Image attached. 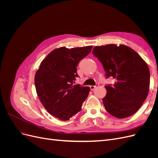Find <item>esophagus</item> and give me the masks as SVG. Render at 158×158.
I'll return each instance as SVG.
<instances>
[{"label":"esophagus","instance_id":"1","mask_svg":"<svg viewBox=\"0 0 158 158\" xmlns=\"http://www.w3.org/2000/svg\"><path fill=\"white\" fill-rule=\"evenodd\" d=\"M98 86H99V84H96V85H90V89H92V90H94L95 88H96V87H98Z\"/></svg>","mask_w":158,"mask_h":158}]
</instances>
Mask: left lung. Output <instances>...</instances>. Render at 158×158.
I'll return each instance as SVG.
<instances>
[{
	"label": "left lung",
	"mask_w": 158,
	"mask_h": 158,
	"mask_svg": "<svg viewBox=\"0 0 158 158\" xmlns=\"http://www.w3.org/2000/svg\"><path fill=\"white\" fill-rule=\"evenodd\" d=\"M93 54L102 63L107 78L114 83L106 85L103 98L106 111L124 118L135 114L146 100L150 89V70L146 62L131 47L109 44L95 46Z\"/></svg>",
	"instance_id": "1"
}]
</instances>
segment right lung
I'll return each mask as SVG.
<instances>
[{"label": "right lung", "mask_w": 158, "mask_h": 158, "mask_svg": "<svg viewBox=\"0 0 158 158\" xmlns=\"http://www.w3.org/2000/svg\"><path fill=\"white\" fill-rule=\"evenodd\" d=\"M92 46L55 49L42 60L35 75L36 92L48 113L68 121L82 109L90 88L75 85L76 66Z\"/></svg>", "instance_id": "add662e5"}]
</instances>
